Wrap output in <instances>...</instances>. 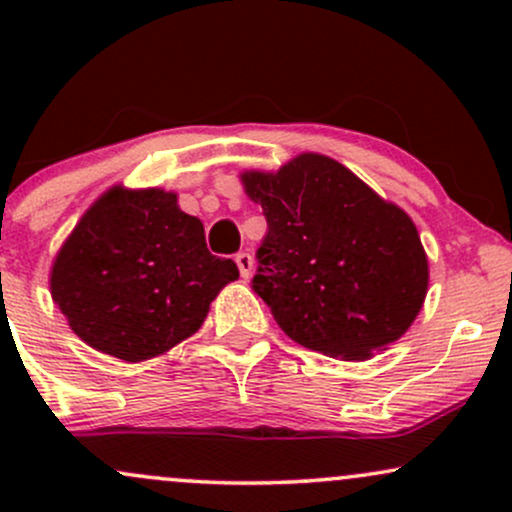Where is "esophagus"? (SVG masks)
Returning <instances> with one entry per match:
<instances>
[{
  "mask_svg": "<svg viewBox=\"0 0 512 512\" xmlns=\"http://www.w3.org/2000/svg\"><path fill=\"white\" fill-rule=\"evenodd\" d=\"M236 264L240 269V276H243V279H248V276L252 274V255H250V252H238Z\"/></svg>",
  "mask_w": 512,
  "mask_h": 512,
  "instance_id": "34e87169",
  "label": "esophagus"
}]
</instances>
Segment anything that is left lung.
I'll list each match as a JSON object with an SVG mask.
<instances>
[{"label":"left lung","mask_w":512,"mask_h":512,"mask_svg":"<svg viewBox=\"0 0 512 512\" xmlns=\"http://www.w3.org/2000/svg\"><path fill=\"white\" fill-rule=\"evenodd\" d=\"M243 182L267 219L252 291L293 342L363 361L409 330L426 298L428 262L402 209L317 154Z\"/></svg>","instance_id":"obj_1"}]
</instances>
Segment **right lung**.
<instances>
[{
    "mask_svg": "<svg viewBox=\"0 0 512 512\" xmlns=\"http://www.w3.org/2000/svg\"><path fill=\"white\" fill-rule=\"evenodd\" d=\"M233 279L236 262L211 255L173 192L113 187L62 245L50 289L88 346L134 363L197 332Z\"/></svg>",
    "mask_w": 512,
    "mask_h": 512,
    "instance_id": "right-lung-1",
    "label": "right lung"
}]
</instances>
